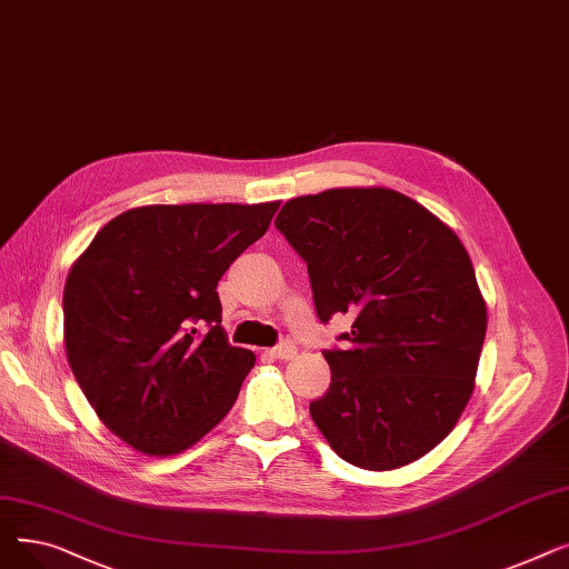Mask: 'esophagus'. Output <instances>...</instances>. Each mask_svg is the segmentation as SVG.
Masks as SVG:
<instances>
[{
  "mask_svg": "<svg viewBox=\"0 0 569 569\" xmlns=\"http://www.w3.org/2000/svg\"><path fill=\"white\" fill-rule=\"evenodd\" d=\"M267 355L269 357H277V360H292V357L297 355V346L290 343V341H283V343H279L274 348H269Z\"/></svg>",
  "mask_w": 569,
  "mask_h": 569,
  "instance_id": "esophagus-1",
  "label": "esophagus"
}]
</instances>
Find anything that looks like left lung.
I'll use <instances>...</instances> for the list:
<instances>
[{
	"mask_svg": "<svg viewBox=\"0 0 569 569\" xmlns=\"http://www.w3.org/2000/svg\"><path fill=\"white\" fill-rule=\"evenodd\" d=\"M307 262L320 322L350 313L322 350L330 390L316 427L348 463L392 470L450 433L475 387L487 305L452 228L392 189L288 200L274 221Z\"/></svg>",
	"mask_w": 569,
	"mask_h": 569,
	"instance_id": "obj_1",
	"label": "left lung"
}]
</instances>
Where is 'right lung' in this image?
<instances>
[{"instance_id":"obj_1","label":"right lung","mask_w":569,"mask_h":569,"mask_svg":"<svg viewBox=\"0 0 569 569\" xmlns=\"http://www.w3.org/2000/svg\"><path fill=\"white\" fill-rule=\"evenodd\" d=\"M279 202L147 204L114 217L64 286L71 371L99 420L168 457L212 431L256 355L228 343L217 283Z\"/></svg>"}]
</instances>
